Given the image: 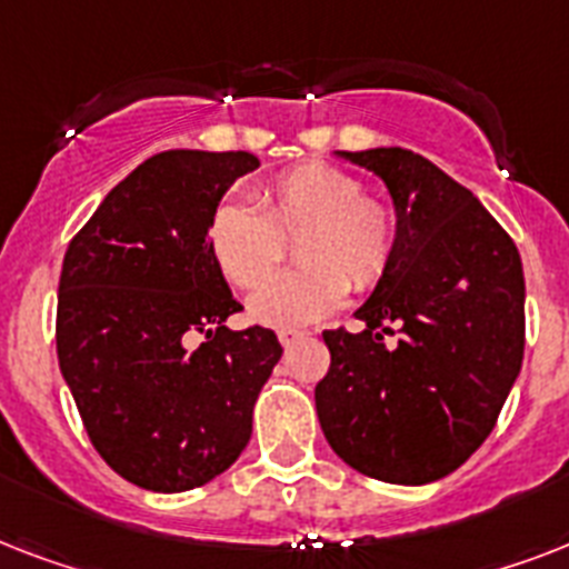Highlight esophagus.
<instances>
[{
	"mask_svg": "<svg viewBox=\"0 0 569 569\" xmlns=\"http://www.w3.org/2000/svg\"><path fill=\"white\" fill-rule=\"evenodd\" d=\"M301 337H303V330H295V328L277 330V339H280V346H283V348H289L292 342H298Z\"/></svg>",
	"mask_w": 569,
	"mask_h": 569,
	"instance_id": "34e87169",
	"label": "esophagus"
}]
</instances>
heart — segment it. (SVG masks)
I'll return each mask as SVG.
<instances>
[{"label": "heart", "instance_id": "1", "mask_svg": "<svg viewBox=\"0 0 569 569\" xmlns=\"http://www.w3.org/2000/svg\"><path fill=\"white\" fill-rule=\"evenodd\" d=\"M355 173L325 162L298 164L259 191L257 206L227 200L209 218L206 244L236 289H256L273 273L284 241L299 239L303 269L253 292L250 319L268 328H301L346 301L348 283L369 289L387 274L398 218L387 203L363 197Z\"/></svg>", "mask_w": 569, "mask_h": 569}]
</instances>
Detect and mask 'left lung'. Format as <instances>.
I'll use <instances>...</instances> for the list:
<instances>
[{
  "mask_svg": "<svg viewBox=\"0 0 569 569\" xmlns=\"http://www.w3.org/2000/svg\"><path fill=\"white\" fill-rule=\"evenodd\" d=\"M337 156L387 182L398 241L355 312L325 330L316 410L330 449L389 485L449 476L493 431L520 375L526 280L511 236L478 197L413 150Z\"/></svg>",
  "mask_w": 569,
  "mask_h": 569,
  "instance_id": "8db88e82",
  "label": "left lung"
}]
</instances>
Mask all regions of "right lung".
Segmentation results:
<instances>
[{
    "instance_id": "add662e5",
    "label": "right lung",
    "mask_w": 569,
    "mask_h": 569,
    "mask_svg": "<svg viewBox=\"0 0 569 569\" xmlns=\"http://www.w3.org/2000/svg\"><path fill=\"white\" fill-rule=\"evenodd\" d=\"M250 153L168 150L138 164L76 232L58 280V366L93 449L153 493H182L236 463L283 348L230 330L241 310L206 230ZM203 336L194 349L190 342Z\"/></svg>"
}]
</instances>
